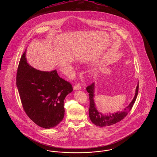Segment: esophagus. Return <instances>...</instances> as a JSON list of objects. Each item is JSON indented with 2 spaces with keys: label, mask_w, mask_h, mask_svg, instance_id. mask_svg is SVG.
<instances>
[{
  "label": "esophagus",
  "mask_w": 157,
  "mask_h": 157,
  "mask_svg": "<svg viewBox=\"0 0 157 157\" xmlns=\"http://www.w3.org/2000/svg\"><path fill=\"white\" fill-rule=\"evenodd\" d=\"M74 90H81V86L80 85V84L78 83L76 85H75V86H74Z\"/></svg>",
  "instance_id": "34e87169"
}]
</instances>
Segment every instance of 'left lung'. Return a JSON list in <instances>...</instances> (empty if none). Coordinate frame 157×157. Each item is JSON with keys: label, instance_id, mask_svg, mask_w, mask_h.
I'll use <instances>...</instances> for the list:
<instances>
[{"label": "left lung", "instance_id": "1", "mask_svg": "<svg viewBox=\"0 0 157 157\" xmlns=\"http://www.w3.org/2000/svg\"><path fill=\"white\" fill-rule=\"evenodd\" d=\"M139 83L136 86L135 90L134 97L131 103L124 108L122 111H118L114 113H109V115H104L99 112L96 108V105L94 101V92H95V83H92L90 86L86 87V90L89 93L90 96V109L89 115L90 120L95 125L99 127H106L113 125L123 120L129 112L133 105L134 104L135 100L137 97L138 93Z\"/></svg>", "mask_w": 157, "mask_h": 157}]
</instances>
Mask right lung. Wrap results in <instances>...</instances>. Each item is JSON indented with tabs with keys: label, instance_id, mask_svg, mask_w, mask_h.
<instances>
[{
	"label": "right lung",
	"instance_id": "right-lung-1",
	"mask_svg": "<svg viewBox=\"0 0 157 157\" xmlns=\"http://www.w3.org/2000/svg\"><path fill=\"white\" fill-rule=\"evenodd\" d=\"M26 51L20 60L16 85L24 111L39 127H56L65 114L64 100L72 92L71 84L60 78L56 70L41 71L30 66Z\"/></svg>",
	"mask_w": 157,
	"mask_h": 157
}]
</instances>
